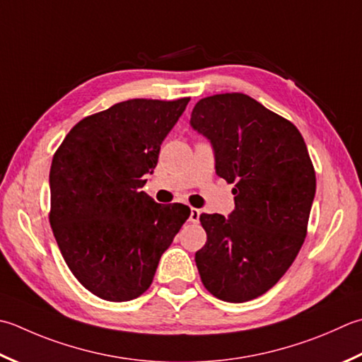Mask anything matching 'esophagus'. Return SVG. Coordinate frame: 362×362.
<instances>
[{"instance_id":"1","label":"esophagus","mask_w":362,"mask_h":362,"mask_svg":"<svg viewBox=\"0 0 362 362\" xmlns=\"http://www.w3.org/2000/svg\"><path fill=\"white\" fill-rule=\"evenodd\" d=\"M199 216H201V210L191 209V211H189V221L191 223H199Z\"/></svg>"}]
</instances>
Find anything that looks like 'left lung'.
<instances>
[{"mask_svg": "<svg viewBox=\"0 0 362 362\" xmlns=\"http://www.w3.org/2000/svg\"><path fill=\"white\" fill-rule=\"evenodd\" d=\"M191 127L215 148L216 174L233 183L229 218L202 214L196 252L204 287L245 303L268 292L293 264L308 233L315 171L300 130L242 92L201 98Z\"/></svg>", "mask_w": 362, "mask_h": 362, "instance_id": "8db88e82", "label": "left lung"}]
</instances>
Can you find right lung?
<instances>
[{"label": "right lung", "instance_id": "add662e5", "mask_svg": "<svg viewBox=\"0 0 362 362\" xmlns=\"http://www.w3.org/2000/svg\"><path fill=\"white\" fill-rule=\"evenodd\" d=\"M188 102L116 103L74 125L53 155L49 224L70 272L98 298L143 295L189 216L187 205H161L141 191Z\"/></svg>", "mask_w": 362, "mask_h": 362}]
</instances>
